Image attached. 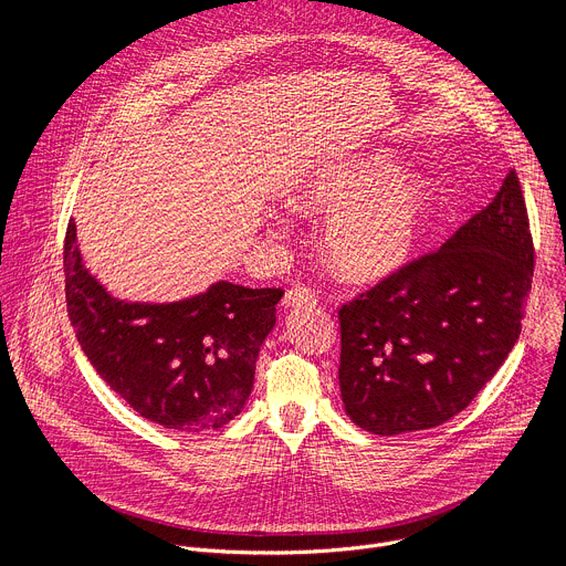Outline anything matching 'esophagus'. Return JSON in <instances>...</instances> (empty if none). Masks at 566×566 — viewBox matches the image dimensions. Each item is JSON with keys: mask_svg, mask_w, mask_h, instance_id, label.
<instances>
[{"mask_svg": "<svg viewBox=\"0 0 566 566\" xmlns=\"http://www.w3.org/2000/svg\"><path fill=\"white\" fill-rule=\"evenodd\" d=\"M317 300H315V293L306 286H293L286 291L284 300H282V306L284 308H297V306H315Z\"/></svg>", "mask_w": 566, "mask_h": 566, "instance_id": "1", "label": "esophagus"}]
</instances>
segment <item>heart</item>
I'll return each instance as SVG.
<instances>
[{"instance_id": "1", "label": "heart", "mask_w": 566, "mask_h": 566, "mask_svg": "<svg viewBox=\"0 0 566 566\" xmlns=\"http://www.w3.org/2000/svg\"><path fill=\"white\" fill-rule=\"evenodd\" d=\"M293 201L334 212L325 249L340 277L380 282L415 255L430 214L432 188L421 177H396L385 156H374L322 170Z\"/></svg>"}]
</instances>
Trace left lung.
Wrapping results in <instances>:
<instances>
[{"label":"left lung","instance_id":"left-lung-1","mask_svg":"<svg viewBox=\"0 0 566 566\" xmlns=\"http://www.w3.org/2000/svg\"><path fill=\"white\" fill-rule=\"evenodd\" d=\"M517 172L446 244L343 304L340 394L363 430L391 437L446 423L515 347L533 282Z\"/></svg>","mask_w":566,"mask_h":566}]
</instances>
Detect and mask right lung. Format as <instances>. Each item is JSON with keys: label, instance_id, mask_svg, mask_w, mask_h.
<instances>
[{"label": "right lung", "instance_id": "right-lung-1", "mask_svg": "<svg viewBox=\"0 0 566 566\" xmlns=\"http://www.w3.org/2000/svg\"><path fill=\"white\" fill-rule=\"evenodd\" d=\"M64 293L75 338L101 378L143 419L181 432L223 428L244 410L284 295L221 280L168 304L116 300L85 269L73 219Z\"/></svg>", "mask_w": 566, "mask_h": 566}]
</instances>
